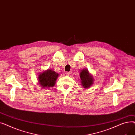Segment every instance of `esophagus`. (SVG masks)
I'll use <instances>...</instances> for the list:
<instances>
[{"label": "esophagus", "mask_w": 135, "mask_h": 135, "mask_svg": "<svg viewBox=\"0 0 135 135\" xmlns=\"http://www.w3.org/2000/svg\"><path fill=\"white\" fill-rule=\"evenodd\" d=\"M71 72H66V75H67V76H70V75H71Z\"/></svg>", "instance_id": "34e87169"}]
</instances>
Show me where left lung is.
<instances>
[{"mask_svg": "<svg viewBox=\"0 0 135 135\" xmlns=\"http://www.w3.org/2000/svg\"><path fill=\"white\" fill-rule=\"evenodd\" d=\"M79 74L81 84L83 88L88 89L91 87L94 83V78L93 75L89 73L88 69L86 68L83 69Z\"/></svg>", "mask_w": 135, "mask_h": 135, "instance_id": "left-lung-1", "label": "left lung"}]
</instances>
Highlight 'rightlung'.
<instances>
[{"mask_svg":"<svg viewBox=\"0 0 135 135\" xmlns=\"http://www.w3.org/2000/svg\"><path fill=\"white\" fill-rule=\"evenodd\" d=\"M59 74L51 69H48L40 73L38 76L39 84L41 88L49 89L55 86Z\"/></svg>","mask_w":135,"mask_h":135,"instance_id":"1","label":"right lung"}]
</instances>
